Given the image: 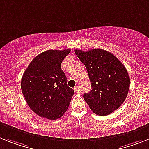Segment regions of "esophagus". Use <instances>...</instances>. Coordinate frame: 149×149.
<instances>
[{
  "label": "esophagus",
  "instance_id": "1",
  "mask_svg": "<svg viewBox=\"0 0 149 149\" xmlns=\"http://www.w3.org/2000/svg\"><path fill=\"white\" fill-rule=\"evenodd\" d=\"M74 90H75V92H77V93H79V92H80V91H81L80 88H79V86H75Z\"/></svg>",
  "mask_w": 149,
  "mask_h": 149
}]
</instances>
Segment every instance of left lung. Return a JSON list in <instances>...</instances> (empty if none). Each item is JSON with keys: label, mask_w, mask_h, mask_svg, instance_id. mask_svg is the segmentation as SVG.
<instances>
[{"label": "left lung", "mask_w": 149, "mask_h": 149, "mask_svg": "<svg viewBox=\"0 0 149 149\" xmlns=\"http://www.w3.org/2000/svg\"><path fill=\"white\" fill-rule=\"evenodd\" d=\"M86 66L92 90L83 98L90 109L97 115L106 116L119 108L130 88L127 69L109 51L96 48L88 51L75 50Z\"/></svg>", "instance_id": "left-lung-1"}]
</instances>
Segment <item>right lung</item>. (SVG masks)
I'll use <instances>...</instances> for the list:
<instances>
[{
  "mask_svg": "<svg viewBox=\"0 0 149 149\" xmlns=\"http://www.w3.org/2000/svg\"><path fill=\"white\" fill-rule=\"evenodd\" d=\"M70 49L44 51L31 61L21 79V89L29 107L36 114L57 120L67 111L74 90L67 84L61 64Z\"/></svg>",
  "mask_w": 149,
  "mask_h": 149,
  "instance_id": "right-lung-1",
  "label": "right lung"
}]
</instances>
